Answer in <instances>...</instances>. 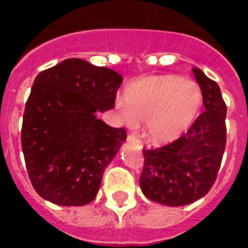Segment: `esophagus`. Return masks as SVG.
Wrapping results in <instances>:
<instances>
[{
  "label": "esophagus",
  "mask_w": 248,
  "mask_h": 248,
  "mask_svg": "<svg viewBox=\"0 0 248 248\" xmlns=\"http://www.w3.org/2000/svg\"><path fill=\"white\" fill-rule=\"evenodd\" d=\"M127 141L131 144H135V145H138L139 148H141V140H140L139 136H136L135 134H130V135L127 136Z\"/></svg>",
  "instance_id": "34e87169"
}]
</instances>
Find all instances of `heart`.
Wrapping results in <instances>:
<instances>
[{"label":"heart","mask_w":248,"mask_h":248,"mask_svg":"<svg viewBox=\"0 0 248 248\" xmlns=\"http://www.w3.org/2000/svg\"><path fill=\"white\" fill-rule=\"evenodd\" d=\"M203 105L200 86L176 76H149L131 82L116 108L128 124H145L152 143L181 138L196 122Z\"/></svg>","instance_id":"heart-1"}]
</instances>
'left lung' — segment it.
<instances>
[{"mask_svg":"<svg viewBox=\"0 0 248 248\" xmlns=\"http://www.w3.org/2000/svg\"><path fill=\"white\" fill-rule=\"evenodd\" d=\"M193 75L203 95L204 110L186 135L157 149H144L140 188L153 202L177 207L206 196L216 180L227 141V105L219 85L198 68Z\"/></svg>","mask_w":248,"mask_h":248,"instance_id":"left-lung-1","label":"left lung"}]
</instances>
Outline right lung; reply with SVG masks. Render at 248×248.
<instances>
[{
    "label": "right lung",
    "mask_w": 248,
    "mask_h": 248,
    "mask_svg": "<svg viewBox=\"0 0 248 248\" xmlns=\"http://www.w3.org/2000/svg\"><path fill=\"white\" fill-rule=\"evenodd\" d=\"M124 78L83 59H65L42 71L25 104L21 148L33 188L59 206L95 200L105 167L127 138L97 112L114 108Z\"/></svg>",
    "instance_id": "1"
}]
</instances>
